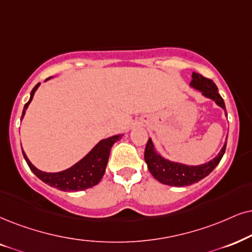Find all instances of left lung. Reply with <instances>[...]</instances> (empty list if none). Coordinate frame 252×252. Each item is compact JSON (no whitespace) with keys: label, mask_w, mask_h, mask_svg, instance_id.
Wrapping results in <instances>:
<instances>
[{"label":"left lung","mask_w":252,"mask_h":252,"mask_svg":"<svg viewBox=\"0 0 252 252\" xmlns=\"http://www.w3.org/2000/svg\"><path fill=\"white\" fill-rule=\"evenodd\" d=\"M189 86L201 92L203 96L212 98L213 101H215V103L218 106L221 107L225 111L223 98L219 94L218 87H216V85L211 79H207L201 74H199V73L193 72L192 81H190ZM225 146H227V143H224L223 148L221 149L220 154L214 159L209 160L208 163L196 165V166H192L190 165L189 166V165L176 163V161H171L168 159H165L163 156H160L156 151L154 143H152L151 138H149L148 143H146L144 159L145 163L148 164L150 173L159 183L168 185V186L184 187L194 183H197V181H200L208 176L218 166L220 160L223 157L225 152Z\"/></svg>","instance_id":"8db88e82"}]
</instances>
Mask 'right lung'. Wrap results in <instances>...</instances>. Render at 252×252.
I'll return each instance as SVG.
<instances>
[{"label":"right lung","instance_id":"1","mask_svg":"<svg viewBox=\"0 0 252 252\" xmlns=\"http://www.w3.org/2000/svg\"><path fill=\"white\" fill-rule=\"evenodd\" d=\"M49 79H46V80H49ZM39 85L40 84H37L32 91H31L30 100L25 103L23 113H22V119L24 117L25 110H27L29 104H30L34 95V92L37 91ZM121 138H122V135H115L109 137V138L102 139L80 161H78V163L73 165L72 167L67 168V170L56 172V173H47V172L38 170L37 167H34L31 164V161L29 160L23 150H22V152H23L24 159L29 165V167H30V170L41 181L60 190H65V192H73L74 190V192H76V190L91 189V187L100 183V180L102 179L104 174V171H106L111 146L114 145V143L120 141Z\"/></svg>","mask_w":252,"mask_h":252}]
</instances>
